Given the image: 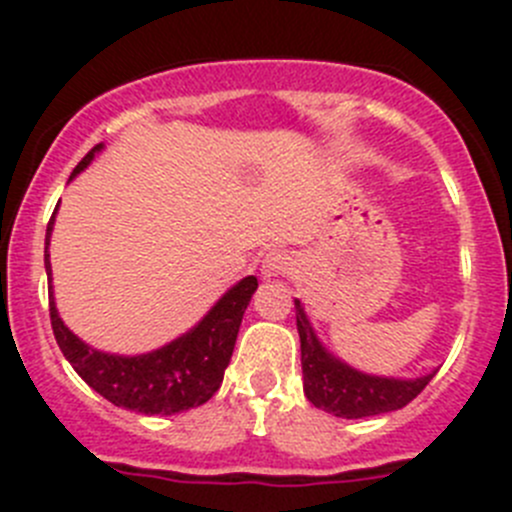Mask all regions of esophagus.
<instances>
[{
  "instance_id": "1",
  "label": "esophagus",
  "mask_w": 512,
  "mask_h": 512,
  "mask_svg": "<svg viewBox=\"0 0 512 512\" xmlns=\"http://www.w3.org/2000/svg\"><path fill=\"white\" fill-rule=\"evenodd\" d=\"M294 270V257L287 250H272L267 252L262 260V277L272 280V277H287Z\"/></svg>"
}]
</instances>
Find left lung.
<instances>
[{"label": "left lung", "mask_w": 512, "mask_h": 512, "mask_svg": "<svg viewBox=\"0 0 512 512\" xmlns=\"http://www.w3.org/2000/svg\"><path fill=\"white\" fill-rule=\"evenodd\" d=\"M294 309H297V332L302 344L304 396L327 414L364 418L404 409L436 374L433 371L418 379H394V376H371L356 371L322 347L299 299H294Z\"/></svg>", "instance_id": "obj_1"}]
</instances>
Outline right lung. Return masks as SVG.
<instances>
[{"label":"right lung","mask_w":512,"mask_h":512,"mask_svg":"<svg viewBox=\"0 0 512 512\" xmlns=\"http://www.w3.org/2000/svg\"><path fill=\"white\" fill-rule=\"evenodd\" d=\"M103 148V143L91 148L81 163L76 165L74 175H79L94 156ZM69 178V180H71ZM56 210L46 225L44 242V265L51 282V262H49V237L54 230ZM257 289V277H245L230 287L223 297L215 302V307L195 324L183 337L173 339L156 352L138 356H118L91 349L81 342L59 317V309L54 302V289L49 285V314L51 329L59 349L64 352L76 374L98 391L103 399L113 406L138 411L146 416H170L180 411L203 406L213 399L215 391L223 384L227 364H230L232 349H235L237 332H240L242 314L250 304L252 294Z\"/></svg>","instance_id":"add662e5"}]
</instances>
